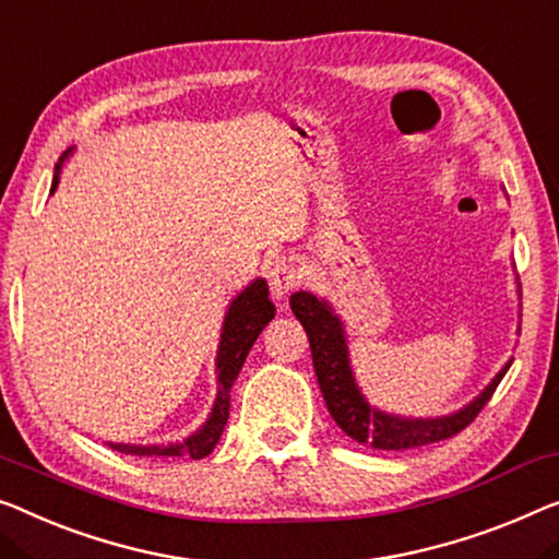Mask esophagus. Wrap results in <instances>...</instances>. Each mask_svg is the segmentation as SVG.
I'll return each mask as SVG.
<instances>
[{"mask_svg": "<svg viewBox=\"0 0 559 559\" xmlns=\"http://www.w3.org/2000/svg\"><path fill=\"white\" fill-rule=\"evenodd\" d=\"M269 286H271L273 298H286L290 290H296L298 286H301V271H298L294 258L281 255L271 263Z\"/></svg>", "mask_w": 559, "mask_h": 559, "instance_id": "1", "label": "esophagus"}]
</instances>
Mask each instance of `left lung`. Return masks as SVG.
<instances>
[{
	"label": "left lung",
	"instance_id": "left-lung-1",
	"mask_svg": "<svg viewBox=\"0 0 559 559\" xmlns=\"http://www.w3.org/2000/svg\"><path fill=\"white\" fill-rule=\"evenodd\" d=\"M290 311L306 329L316 377H319L321 394L326 399L333 421L348 439L371 449H381V452H404V449L427 447L435 441L456 437L477 419V414L485 409L499 381L512 366L507 364L492 384L481 391V396L474 399L462 412L444 416V419H402V416H389L366 404L361 391L354 384V373L348 369L344 331H341L338 319L326 304L301 290V294L290 296Z\"/></svg>",
	"mask_w": 559,
	"mask_h": 559
}]
</instances>
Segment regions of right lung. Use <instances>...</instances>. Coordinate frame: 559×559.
Wrapping results in <instances>:
<instances>
[{"instance_id":"1","label":"right lung","mask_w":559,"mask_h":559,"mask_svg":"<svg viewBox=\"0 0 559 559\" xmlns=\"http://www.w3.org/2000/svg\"><path fill=\"white\" fill-rule=\"evenodd\" d=\"M60 175L55 173L52 190L57 188ZM276 308H273L269 298V286L265 281H255L240 294L236 301L230 304L226 323H223V336L218 348V399H215L211 419L205 421V427L180 444L168 447H130V444H110L115 452L122 454H135V456H190V460H200V456L211 454L218 439L226 429L228 414H230V389L236 384L240 369H243L246 356L251 352L253 341L258 333L265 329Z\"/></svg>"}]
</instances>
